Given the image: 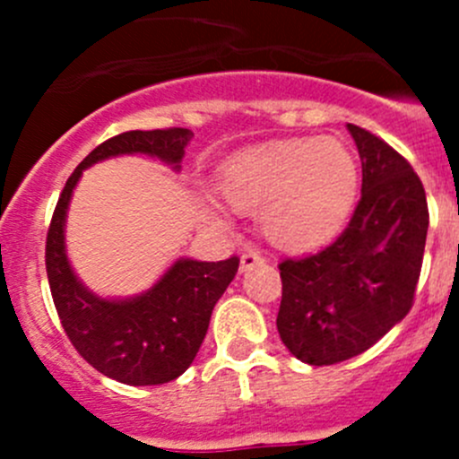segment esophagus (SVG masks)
I'll list each match as a JSON object with an SVG mask.
<instances>
[{"mask_svg": "<svg viewBox=\"0 0 459 459\" xmlns=\"http://www.w3.org/2000/svg\"><path fill=\"white\" fill-rule=\"evenodd\" d=\"M264 262V257L259 255V253H255V251H247L242 255V259H239V268H242V271H248V268H253V266H257V264H262Z\"/></svg>", "mask_w": 459, "mask_h": 459, "instance_id": "34e87169", "label": "esophagus"}]
</instances>
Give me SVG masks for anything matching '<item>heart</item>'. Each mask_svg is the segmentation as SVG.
I'll list each match as a JSON object with an SVG mask.
<instances>
[{
  "label": "heart",
  "instance_id": "1",
  "mask_svg": "<svg viewBox=\"0 0 459 459\" xmlns=\"http://www.w3.org/2000/svg\"><path fill=\"white\" fill-rule=\"evenodd\" d=\"M220 193L229 206L255 212L264 238L284 251L328 242L349 217L358 166L331 137L281 140L248 148L229 161Z\"/></svg>",
  "mask_w": 459,
  "mask_h": 459
}]
</instances>
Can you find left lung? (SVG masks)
Masks as SVG:
<instances>
[{"instance_id":"8db88e82","label":"left lung","mask_w":459,"mask_h":459,"mask_svg":"<svg viewBox=\"0 0 459 459\" xmlns=\"http://www.w3.org/2000/svg\"><path fill=\"white\" fill-rule=\"evenodd\" d=\"M362 160V197L349 226L322 251L280 262L277 331L313 367L368 351L415 299L429 204L413 166L367 128L349 124Z\"/></svg>"}]
</instances>
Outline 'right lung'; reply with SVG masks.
<instances>
[{
  "mask_svg": "<svg viewBox=\"0 0 459 459\" xmlns=\"http://www.w3.org/2000/svg\"><path fill=\"white\" fill-rule=\"evenodd\" d=\"M188 128L126 131L101 142L73 170L55 206L46 235V273L59 322L77 353L101 375L131 386H155L179 377L195 359L211 313L239 268V257L221 262L178 259L140 298L110 302L88 293L68 266L64 220L82 170L124 152H146L179 169Z\"/></svg>",
  "mask_w": 459,
  "mask_h": 459,
  "instance_id": "right-lung-1",
  "label": "right lung"
}]
</instances>
